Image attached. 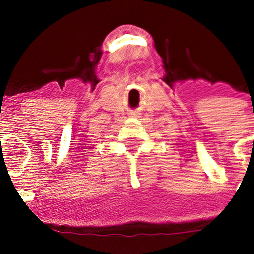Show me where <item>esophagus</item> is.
Wrapping results in <instances>:
<instances>
[{
	"mask_svg": "<svg viewBox=\"0 0 254 254\" xmlns=\"http://www.w3.org/2000/svg\"><path fill=\"white\" fill-rule=\"evenodd\" d=\"M130 115H131V117H140V113L139 112H131L130 113Z\"/></svg>",
	"mask_w": 254,
	"mask_h": 254,
	"instance_id": "obj_1",
	"label": "esophagus"
}]
</instances>
